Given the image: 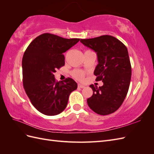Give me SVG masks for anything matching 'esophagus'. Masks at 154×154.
<instances>
[{"label":"esophagus","mask_w":154,"mask_h":154,"mask_svg":"<svg viewBox=\"0 0 154 154\" xmlns=\"http://www.w3.org/2000/svg\"><path fill=\"white\" fill-rule=\"evenodd\" d=\"M78 87H79V88H84L85 87V86L83 85H82V84H80V83H78Z\"/></svg>","instance_id":"obj_1"}]
</instances>
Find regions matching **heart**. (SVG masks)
<instances>
[{
  "mask_svg": "<svg viewBox=\"0 0 154 154\" xmlns=\"http://www.w3.org/2000/svg\"><path fill=\"white\" fill-rule=\"evenodd\" d=\"M89 51H91L90 50H87L85 51V52H89ZM85 72L81 71V70H79V69H74V71H72V76L76 79L78 80H80L82 81L83 80V78H84L85 76Z\"/></svg>",
  "mask_w": 154,
  "mask_h": 154,
  "instance_id": "heart-1",
  "label": "heart"
}]
</instances>
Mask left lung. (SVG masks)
<instances>
[{"label":"left lung","mask_w":154,"mask_h":154,"mask_svg":"<svg viewBox=\"0 0 154 154\" xmlns=\"http://www.w3.org/2000/svg\"><path fill=\"white\" fill-rule=\"evenodd\" d=\"M81 42L97 53L98 64L94 70L96 81L103 85H91L92 96L87 99L88 106L100 115L117 110L127 96L132 75L128 50L118 39L110 35L81 39Z\"/></svg>","instance_id":"left-lung-1"}]
</instances>
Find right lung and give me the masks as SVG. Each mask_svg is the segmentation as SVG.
<instances>
[{
  "instance_id": "add662e5",
  "label": "right lung",
  "mask_w": 154,
  "mask_h": 154,
  "mask_svg": "<svg viewBox=\"0 0 154 154\" xmlns=\"http://www.w3.org/2000/svg\"><path fill=\"white\" fill-rule=\"evenodd\" d=\"M79 38H63L44 33L32 40L22 58L23 85L31 103L47 116L61 113L69 97L78 85L71 78L58 82L54 72L65 65L63 54L77 44Z\"/></svg>"
}]
</instances>
